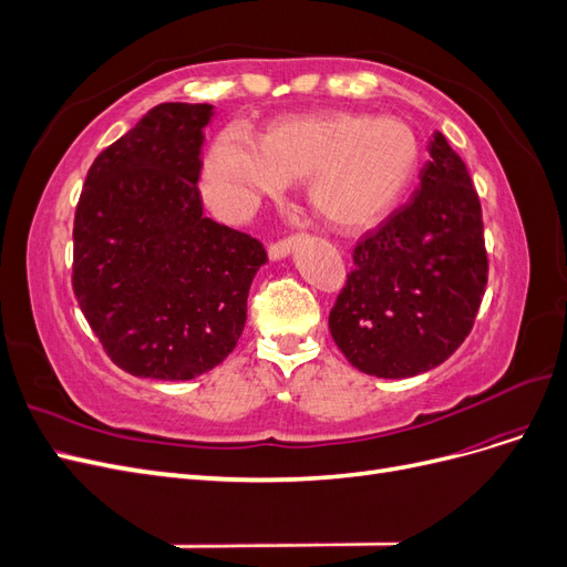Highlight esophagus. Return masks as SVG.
Returning <instances> with one entry per match:
<instances>
[{"mask_svg": "<svg viewBox=\"0 0 567 567\" xmlns=\"http://www.w3.org/2000/svg\"><path fill=\"white\" fill-rule=\"evenodd\" d=\"M293 246H296V236H284L269 246V257L271 260H279V257H286Z\"/></svg>", "mask_w": 567, "mask_h": 567, "instance_id": "esophagus-1", "label": "esophagus"}]
</instances>
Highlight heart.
I'll return each mask as SVG.
<instances>
[{"instance_id":"heart-1","label":"heart","mask_w":567,"mask_h":567,"mask_svg":"<svg viewBox=\"0 0 567 567\" xmlns=\"http://www.w3.org/2000/svg\"><path fill=\"white\" fill-rule=\"evenodd\" d=\"M423 161L416 130L394 117L354 111L281 115L252 146L225 132L203 161V192L225 217H246L307 179V200L326 225L357 234L398 210Z\"/></svg>"}]
</instances>
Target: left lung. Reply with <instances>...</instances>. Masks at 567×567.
Here are the masks:
<instances>
[{"instance_id":"left-lung-1","label":"left lung","mask_w":567,"mask_h":567,"mask_svg":"<svg viewBox=\"0 0 567 567\" xmlns=\"http://www.w3.org/2000/svg\"><path fill=\"white\" fill-rule=\"evenodd\" d=\"M409 203L352 250L329 329L348 362L379 379L431 371L468 338L487 286L483 208L440 132Z\"/></svg>"}]
</instances>
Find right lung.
<instances>
[{
	"label": "right lung",
	"instance_id": "right-lung-1",
	"mask_svg": "<svg viewBox=\"0 0 567 567\" xmlns=\"http://www.w3.org/2000/svg\"><path fill=\"white\" fill-rule=\"evenodd\" d=\"M208 104H161L92 163L75 208L73 293L111 362L188 381L215 369L246 326L250 234L203 215Z\"/></svg>",
	"mask_w": 567,
	"mask_h": 567
}]
</instances>
